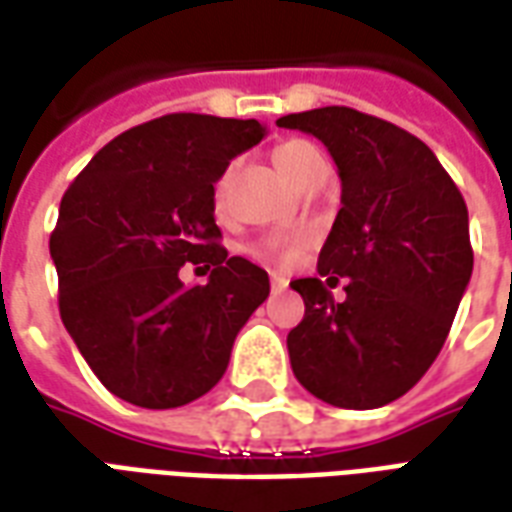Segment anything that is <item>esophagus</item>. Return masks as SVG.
Segmentation results:
<instances>
[{"label": "esophagus", "instance_id": "obj_1", "mask_svg": "<svg viewBox=\"0 0 512 512\" xmlns=\"http://www.w3.org/2000/svg\"><path fill=\"white\" fill-rule=\"evenodd\" d=\"M282 290H288V279L282 274H271V293H282Z\"/></svg>", "mask_w": 512, "mask_h": 512}]
</instances>
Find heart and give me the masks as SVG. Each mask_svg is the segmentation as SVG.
<instances>
[{
  "instance_id": "obj_1",
  "label": "heart",
  "mask_w": 512,
  "mask_h": 512,
  "mask_svg": "<svg viewBox=\"0 0 512 512\" xmlns=\"http://www.w3.org/2000/svg\"><path fill=\"white\" fill-rule=\"evenodd\" d=\"M315 153V147L310 142H304V139H290L285 145H279L274 150V164L277 169L285 175V178L296 186V180H299L301 169L307 164V158ZM213 200H216V208H222V200H224V178L216 183V194H213ZM274 255L282 257V260H288L293 257V249H274Z\"/></svg>"
}]
</instances>
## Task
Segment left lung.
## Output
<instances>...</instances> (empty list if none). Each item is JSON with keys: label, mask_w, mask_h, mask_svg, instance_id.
Listing matches in <instances>:
<instances>
[{"label": "left lung", "mask_w": 512, "mask_h": 512, "mask_svg": "<svg viewBox=\"0 0 512 512\" xmlns=\"http://www.w3.org/2000/svg\"><path fill=\"white\" fill-rule=\"evenodd\" d=\"M277 126L318 136L343 183L318 277L290 282L304 299L288 334L293 376L329 406H386L450 334L474 266L466 202L433 150L381 117L323 106Z\"/></svg>", "instance_id": "1"}]
</instances>
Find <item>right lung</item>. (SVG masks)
Wrapping results in <instances>:
<instances>
[{"label": "right lung", "instance_id": "obj_1", "mask_svg": "<svg viewBox=\"0 0 512 512\" xmlns=\"http://www.w3.org/2000/svg\"><path fill=\"white\" fill-rule=\"evenodd\" d=\"M266 136L257 120L178 112L115 136L60 202L51 260L60 315L98 381L142 408H178L211 392L268 274L227 257L213 183ZM186 262L211 270L186 289Z\"/></svg>", "mask_w": 512, "mask_h": 512}]
</instances>
